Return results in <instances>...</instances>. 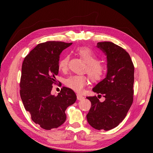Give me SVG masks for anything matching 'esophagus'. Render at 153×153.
Listing matches in <instances>:
<instances>
[{"mask_svg": "<svg viewBox=\"0 0 153 153\" xmlns=\"http://www.w3.org/2000/svg\"><path fill=\"white\" fill-rule=\"evenodd\" d=\"M77 100H83L84 99H85V97H84L83 96H82V95L77 94Z\"/></svg>", "mask_w": 153, "mask_h": 153, "instance_id": "obj_1", "label": "esophagus"}]
</instances>
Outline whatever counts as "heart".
<instances>
[{"label": "heart", "mask_w": 153, "mask_h": 153, "mask_svg": "<svg viewBox=\"0 0 153 153\" xmlns=\"http://www.w3.org/2000/svg\"><path fill=\"white\" fill-rule=\"evenodd\" d=\"M76 53L86 63L85 71L89 75L91 79L98 81L101 79L105 73V68L98 62V58L96 54L88 47L77 48L76 50ZM69 59L70 57L68 55H66L60 58L58 62V68L61 71H67L69 64ZM87 82L88 79L85 76L72 75L66 79L65 84L75 91L82 92Z\"/></svg>", "instance_id": "obj_1"}]
</instances>
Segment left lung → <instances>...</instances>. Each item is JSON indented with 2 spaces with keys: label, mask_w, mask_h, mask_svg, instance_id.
Listing matches in <instances>:
<instances>
[{
  "label": "left lung",
  "mask_w": 153,
  "mask_h": 153,
  "mask_svg": "<svg viewBox=\"0 0 153 153\" xmlns=\"http://www.w3.org/2000/svg\"><path fill=\"white\" fill-rule=\"evenodd\" d=\"M97 47L106 56V77L93 88L105 98L99 101L96 96L87 97L91 107L87 115L91 126L108 131L125 118L134 100V66L129 54L112 42H99Z\"/></svg>",
  "instance_id": "1"
}]
</instances>
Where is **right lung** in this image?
<instances>
[{
    "label": "right lung",
    "instance_id": "add662e5",
    "mask_svg": "<svg viewBox=\"0 0 153 153\" xmlns=\"http://www.w3.org/2000/svg\"><path fill=\"white\" fill-rule=\"evenodd\" d=\"M71 44L61 41L39 44L22 64L19 86L23 104L31 120L47 130L63 124L66 119L65 111L77 99L74 91L66 87L56 96L51 94L53 84L56 83L60 55Z\"/></svg>",
    "mask_w": 153,
    "mask_h": 153
}]
</instances>
